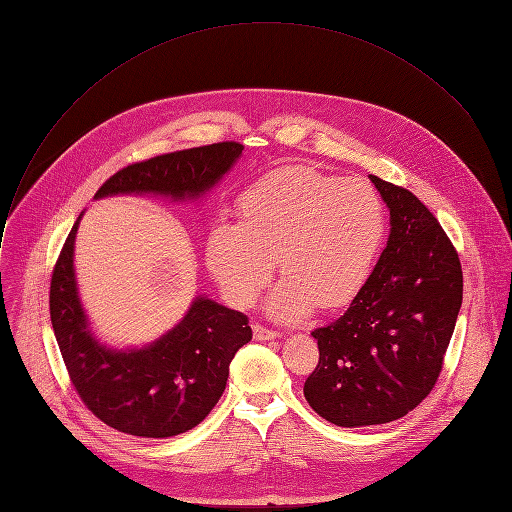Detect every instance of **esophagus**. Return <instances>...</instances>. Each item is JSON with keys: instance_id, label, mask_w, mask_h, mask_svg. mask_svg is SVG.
<instances>
[{"instance_id": "obj_1", "label": "esophagus", "mask_w": 512, "mask_h": 512, "mask_svg": "<svg viewBox=\"0 0 512 512\" xmlns=\"http://www.w3.org/2000/svg\"><path fill=\"white\" fill-rule=\"evenodd\" d=\"M279 334L273 332V330H267L263 328L261 324H253V338L255 340H275Z\"/></svg>"}]
</instances>
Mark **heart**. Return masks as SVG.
I'll list each match as a JSON object with an SVG mask.
<instances>
[{
    "label": "heart",
    "mask_w": 512,
    "mask_h": 512,
    "mask_svg": "<svg viewBox=\"0 0 512 512\" xmlns=\"http://www.w3.org/2000/svg\"><path fill=\"white\" fill-rule=\"evenodd\" d=\"M385 239V206L364 180H340L306 166L265 174L239 200V225L216 223L206 263L237 304H251L273 275L285 277L267 302L283 322L318 304H348L369 281Z\"/></svg>",
    "instance_id": "heart-1"
}]
</instances>
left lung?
Returning <instances> with one entry per match:
<instances>
[{
    "instance_id": "8db88e82",
    "label": "left lung",
    "mask_w": 512,
    "mask_h": 512,
    "mask_svg": "<svg viewBox=\"0 0 512 512\" xmlns=\"http://www.w3.org/2000/svg\"><path fill=\"white\" fill-rule=\"evenodd\" d=\"M389 208V239L369 281L336 322L316 328L310 407L340 427L395 421L433 389L462 306V265L427 206L369 176Z\"/></svg>"
}]
</instances>
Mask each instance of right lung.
Here are the masks:
<instances>
[{
    "label": "right lung",
    "instance_id": "1",
    "mask_svg": "<svg viewBox=\"0 0 512 512\" xmlns=\"http://www.w3.org/2000/svg\"><path fill=\"white\" fill-rule=\"evenodd\" d=\"M243 145L223 141L131 164L111 176L95 200L154 194L200 200L231 172ZM72 227L50 281V320L72 385L109 427L139 437H172L196 427L221 399L229 364L253 332L245 314L196 296L184 318L154 342L111 348L93 334L75 275Z\"/></svg>",
    "mask_w": 512,
    "mask_h": 512
}]
</instances>
